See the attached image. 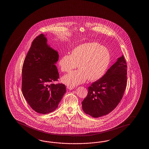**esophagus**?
I'll return each instance as SVG.
<instances>
[{
    "instance_id": "obj_1",
    "label": "esophagus",
    "mask_w": 149,
    "mask_h": 149,
    "mask_svg": "<svg viewBox=\"0 0 149 149\" xmlns=\"http://www.w3.org/2000/svg\"><path fill=\"white\" fill-rule=\"evenodd\" d=\"M67 88L68 89L72 90V89H74V87H71V86H67Z\"/></svg>"
}]
</instances>
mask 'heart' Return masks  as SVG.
Listing matches in <instances>:
<instances>
[{
  "label": "heart",
  "instance_id": "b5f03b06",
  "mask_svg": "<svg viewBox=\"0 0 149 149\" xmlns=\"http://www.w3.org/2000/svg\"><path fill=\"white\" fill-rule=\"evenodd\" d=\"M110 53L107 48L97 42L80 45L70 55L65 54L59 58L58 65L63 72L75 69L62 78V81L68 86L74 87L85 82L87 79L94 81L104 75L110 63Z\"/></svg>",
  "mask_w": 149,
  "mask_h": 149
}]
</instances>
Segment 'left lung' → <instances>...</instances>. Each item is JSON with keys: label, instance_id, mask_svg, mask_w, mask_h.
Returning a JSON list of instances; mask_svg holds the SVG:
<instances>
[{"label": "left lung", "instance_id": "obj_1", "mask_svg": "<svg viewBox=\"0 0 149 149\" xmlns=\"http://www.w3.org/2000/svg\"><path fill=\"white\" fill-rule=\"evenodd\" d=\"M127 71L126 62L123 55L101 79L88 88V94L82 102L84 112L98 118L113 110L121 100L126 88Z\"/></svg>", "mask_w": 149, "mask_h": 149}]
</instances>
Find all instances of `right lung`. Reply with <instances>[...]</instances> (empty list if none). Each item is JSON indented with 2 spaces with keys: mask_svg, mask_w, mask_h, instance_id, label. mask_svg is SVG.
Masks as SVG:
<instances>
[{
  "mask_svg": "<svg viewBox=\"0 0 149 149\" xmlns=\"http://www.w3.org/2000/svg\"><path fill=\"white\" fill-rule=\"evenodd\" d=\"M59 55L47 44L41 33L32 42L22 70V91L36 112L47 114L54 111L66 92L65 86L54 84L59 78L56 63Z\"/></svg>",
  "mask_w": 149,
  "mask_h": 149,
  "instance_id": "right-lung-1",
  "label": "right lung"
}]
</instances>
